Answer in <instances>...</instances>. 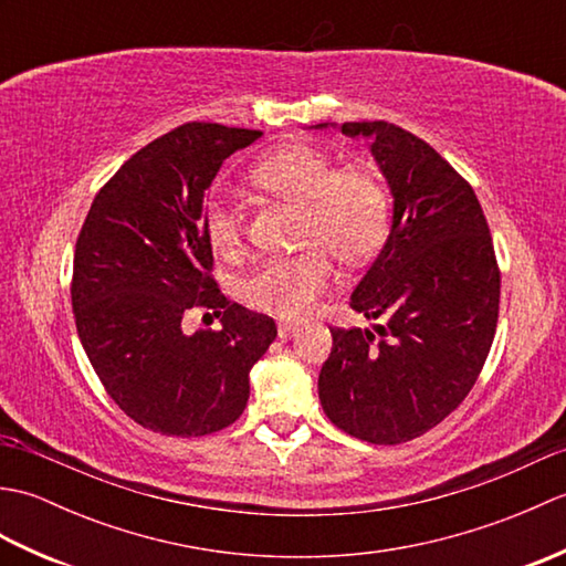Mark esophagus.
Segmentation results:
<instances>
[{"label":"esophagus","instance_id":"obj_1","mask_svg":"<svg viewBox=\"0 0 566 566\" xmlns=\"http://www.w3.org/2000/svg\"><path fill=\"white\" fill-rule=\"evenodd\" d=\"M298 323L296 321H280V326H276V331H280V338H292V335H296L298 333Z\"/></svg>","mask_w":566,"mask_h":566}]
</instances>
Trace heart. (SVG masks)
<instances>
[{"instance_id":"heart-1","label":"heart","mask_w":566,"mask_h":566,"mask_svg":"<svg viewBox=\"0 0 566 566\" xmlns=\"http://www.w3.org/2000/svg\"><path fill=\"white\" fill-rule=\"evenodd\" d=\"M252 185L302 207L294 255L262 260L243 284L240 296L250 308L296 318L311 308L333 276V255L345 264H363L377 255L389 233V191L363 167L335 170L331 155L311 146H290L260 160L250 172ZM209 243L231 255L243 245V223L235 203L213 195L203 209Z\"/></svg>"}]
</instances>
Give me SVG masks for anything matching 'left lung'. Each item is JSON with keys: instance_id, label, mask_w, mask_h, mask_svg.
Wrapping results in <instances>:
<instances>
[{"instance_id": "left-lung-1", "label": "left lung", "mask_w": 566, "mask_h": 566, "mask_svg": "<svg viewBox=\"0 0 566 566\" xmlns=\"http://www.w3.org/2000/svg\"><path fill=\"white\" fill-rule=\"evenodd\" d=\"M340 128L371 140L394 223L350 296L353 311L384 323L377 333L331 328L318 396L347 436L399 444L436 428L472 391L494 343L501 270L482 203L438 150L387 122Z\"/></svg>"}]
</instances>
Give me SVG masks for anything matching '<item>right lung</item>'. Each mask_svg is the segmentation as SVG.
I'll list each match as a JSON object with an SVG mask.
<instances>
[{
  "mask_svg": "<svg viewBox=\"0 0 566 566\" xmlns=\"http://www.w3.org/2000/svg\"><path fill=\"white\" fill-rule=\"evenodd\" d=\"M262 134L191 122L155 138L94 197L75 245L72 311L84 353L122 411L160 436L231 426L274 321L231 304L213 280L203 228L207 189L223 160ZM189 307L222 316L187 336Z\"/></svg>",
  "mask_w": 566,
  "mask_h": 566,
  "instance_id": "1",
  "label": "right lung"
}]
</instances>
